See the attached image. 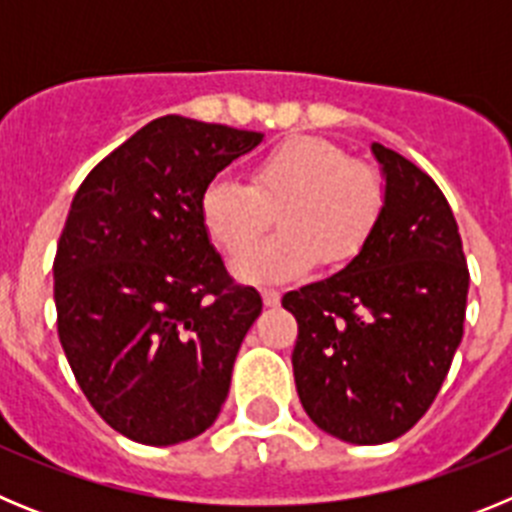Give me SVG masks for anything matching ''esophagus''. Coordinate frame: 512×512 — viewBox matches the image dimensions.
Returning <instances> with one entry per match:
<instances>
[{"label": "esophagus", "mask_w": 512, "mask_h": 512, "mask_svg": "<svg viewBox=\"0 0 512 512\" xmlns=\"http://www.w3.org/2000/svg\"><path fill=\"white\" fill-rule=\"evenodd\" d=\"M261 297H264L266 307H279V302H282V295H279L277 289H264V292H261Z\"/></svg>", "instance_id": "34e87169"}]
</instances>
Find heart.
<instances>
[{"mask_svg": "<svg viewBox=\"0 0 512 512\" xmlns=\"http://www.w3.org/2000/svg\"><path fill=\"white\" fill-rule=\"evenodd\" d=\"M384 179L351 161L336 143L297 135L256 161L251 182L217 174L200 197L207 235L225 253L255 240L278 210L282 231L233 261L241 282L271 284L302 277L320 264L338 269L354 261L382 220Z\"/></svg>", "mask_w": 512, "mask_h": 512, "instance_id": "heart-1", "label": "heart"}]
</instances>
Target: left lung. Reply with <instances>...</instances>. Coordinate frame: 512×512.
Listing matches in <instances>:
<instances>
[{"mask_svg":"<svg viewBox=\"0 0 512 512\" xmlns=\"http://www.w3.org/2000/svg\"><path fill=\"white\" fill-rule=\"evenodd\" d=\"M382 220L338 274L287 292L297 395L320 431L359 446L408 433L431 408L464 336L469 269L431 176L372 143Z\"/></svg>","mask_w":512,"mask_h":512,"instance_id":"obj_1","label":"left lung"}]
</instances>
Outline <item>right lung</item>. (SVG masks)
I'll return each instance as SVG.
<instances>
[{
    "mask_svg": "<svg viewBox=\"0 0 512 512\" xmlns=\"http://www.w3.org/2000/svg\"><path fill=\"white\" fill-rule=\"evenodd\" d=\"M264 135L166 115L102 158L74 194L53 261L58 338L117 433L174 446L215 423L261 295L233 284L202 189Z\"/></svg>",
    "mask_w": 512,
    "mask_h": 512,
    "instance_id": "add662e5",
    "label": "right lung"
}]
</instances>
